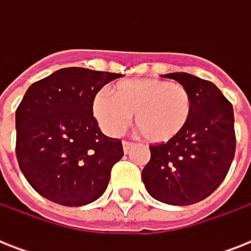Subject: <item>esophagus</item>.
I'll list each match as a JSON object with an SVG mask.
<instances>
[{"instance_id": "esophagus-1", "label": "esophagus", "mask_w": 251, "mask_h": 251, "mask_svg": "<svg viewBox=\"0 0 251 251\" xmlns=\"http://www.w3.org/2000/svg\"><path fill=\"white\" fill-rule=\"evenodd\" d=\"M122 145H124V152L127 153L130 151V149L133 147V142H129V141H124L122 142Z\"/></svg>"}]
</instances>
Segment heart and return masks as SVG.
Returning <instances> with one entry per match:
<instances>
[{
  "label": "heart",
  "instance_id": "obj_1",
  "mask_svg": "<svg viewBox=\"0 0 251 251\" xmlns=\"http://www.w3.org/2000/svg\"><path fill=\"white\" fill-rule=\"evenodd\" d=\"M94 113L101 129L120 135L135 114V125L151 143H165L189 122L191 96L182 84L160 79L124 80L114 95L101 91L94 100Z\"/></svg>",
  "mask_w": 251,
  "mask_h": 251
}]
</instances>
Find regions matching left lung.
<instances>
[{"label": "left lung", "instance_id": "8db88e82", "mask_svg": "<svg viewBox=\"0 0 251 251\" xmlns=\"http://www.w3.org/2000/svg\"><path fill=\"white\" fill-rule=\"evenodd\" d=\"M191 96L189 122L173 139L151 145L142 171L150 195L167 204H194L224 181L236 152L232 102L212 82L187 73L165 74Z\"/></svg>", "mask_w": 251, "mask_h": 251}]
</instances>
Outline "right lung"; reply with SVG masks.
I'll list each match as a JSON object with an SVG mask.
<instances>
[{"label": "right lung", "mask_w": 251, "mask_h": 251, "mask_svg": "<svg viewBox=\"0 0 251 251\" xmlns=\"http://www.w3.org/2000/svg\"><path fill=\"white\" fill-rule=\"evenodd\" d=\"M120 76L65 68L28 87L15 112V153L25 179L44 198L79 207L105 191L124 149L101 133L94 100Z\"/></svg>", "instance_id": "add662e5"}]
</instances>
